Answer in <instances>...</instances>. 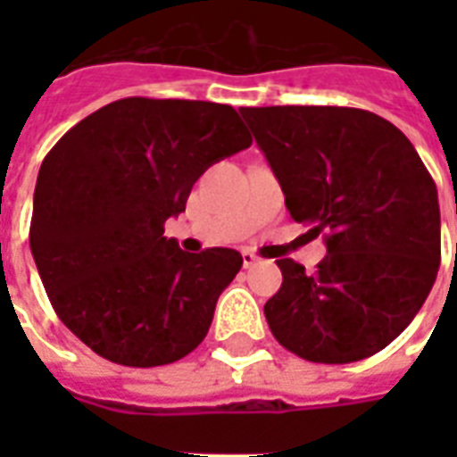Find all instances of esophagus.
I'll use <instances>...</instances> for the list:
<instances>
[{
    "label": "esophagus",
    "instance_id": "34e87169",
    "mask_svg": "<svg viewBox=\"0 0 457 457\" xmlns=\"http://www.w3.org/2000/svg\"><path fill=\"white\" fill-rule=\"evenodd\" d=\"M242 263L244 268H251V265L258 263V256L256 253H251V251H242Z\"/></svg>",
    "mask_w": 457,
    "mask_h": 457
}]
</instances>
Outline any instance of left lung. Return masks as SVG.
Returning <instances> with one entry per match:
<instances>
[{"mask_svg": "<svg viewBox=\"0 0 457 457\" xmlns=\"http://www.w3.org/2000/svg\"><path fill=\"white\" fill-rule=\"evenodd\" d=\"M287 211L325 237L318 270L279 258L265 303L275 339L303 361L341 365L389 346L418 315L441 263L439 194L411 139L346 106L239 109Z\"/></svg>", "mask_w": 457, "mask_h": 457, "instance_id": "1", "label": "left lung"}]
</instances>
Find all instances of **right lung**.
<instances>
[{"label": "right lung", "mask_w": 457, "mask_h": 457, "mask_svg": "<svg viewBox=\"0 0 457 457\" xmlns=\"http://www.w3.org/2000/svg\"><path fill=\"white\" fill-rule=\"evenodd\" d=\"M246 146L232 106L128 96L82 118L46 154L30 251L61 322L95 353L156 368L204 341L242 253H187L163 225L206 168Z\"/></svg>", "instance_id": "1"}]
</instances>
